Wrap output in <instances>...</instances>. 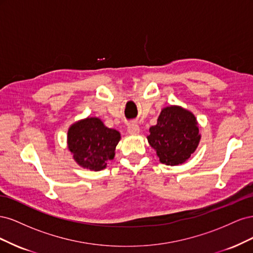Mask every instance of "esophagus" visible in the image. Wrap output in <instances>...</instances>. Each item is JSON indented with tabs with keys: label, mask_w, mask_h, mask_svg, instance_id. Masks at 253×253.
<instances>
[{
	"label": "esophagus",
	"mask_w": 253,
	"mask_h": 253,
	"mask_svg": "<svg viewBox=\"0 0 253 253\" xmlns=\"http://www.w3.org/2000/svg\"><path fill=\"white\" fill-rule=\"evenodd\" d=\"M139 132H140V128L136 124H129L128 125V126H127V133L129 135L136 136V135L139 134Z\"/></svg>",
	"instance_id": "obj_1"
}]
</instances>
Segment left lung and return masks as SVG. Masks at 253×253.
<instances>
[{"mask_svg": "<svg viewBox=\"0 0 253 253\" xmlns=\"http://www.w3.org/2000/svg\"><path fill=\"white\" fill-rule=\"evenodd\" d=\"M149 132L148 142L156 151L159 162L166 166L186 163L202 138L194 114L179 105L164 108L157 124L151 126Z\"/></svg>", "mask_w": 253, "mask_h": 253, "instance_id": "left-lung-1", "label": "left lung"}]
</instances>
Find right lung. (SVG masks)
<instances>
[{"instance_id": "obj_1", "label": "right lung", "mask_w": 253, "mask_h": 253, "mask_svg": "<svg viewBox=\"0 0 253 253\" xmlns=\"http://www.w3.org/2000/svg\"><path fill=\"white\" fill-rule=\"evenodd\" d=\"M120 139V133L105 126L100 118L86 117L68 127L67 149L80 167L90 171H101L109 160L114 159Z\"/></svg>"}]
</instances>
